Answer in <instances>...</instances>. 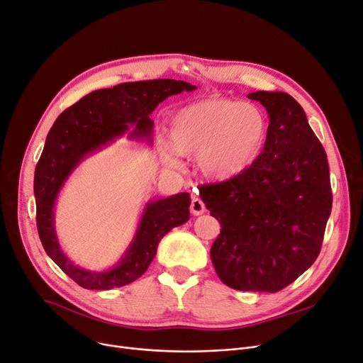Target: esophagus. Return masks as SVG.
Returning a JSON list of instances; mask_svg holds the SVG:
<instances>
[{
	"instance_id": "obj_1",
	"label": "esophagus",
	"mask_w": 363,
	"mask_h": 363,
	"mask_svg": "<svg viewBox=\"0 0 363 363\" xmlns=\"http://www.w3.org/2000/svg\"><path fill=\"white\" fill-rule=\"evenodd\" d=\"M204 209H206V208H204V203L199 197H194L191 200V212H193V215L199 216V215H201L204 212Z\"/></svg>"
}]
</instances>
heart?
I'll list each match as a JSON object with an SVG mask.
<instances>
[{
  "instance_id": "b5f03b06",
  "label": "heart",
  "mask_w": 363,
  "mask_h": 363,
  "mask_svg": "<svg viewBox=\"0 0 363 363\" xmlns=\"http://www.w3.org/2000/svg\"><path fill=\"white\" fill-rule=\"evenodd\" d=\"M267 135L269 120L258 105L220 96L181 108L169 124L172 150L196 157L199 170L213 181L242 175L261 155Z\"/></svg>"
}]
</instances>
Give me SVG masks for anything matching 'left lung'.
<instances>
[{
    "mask_svg": "<svg viewBox=\"0 0 363 363\" xmlns=\"http://www.w3.org/2000/svg\"><path fill=\"white\" fill-rule=\"evenodd\" d=\"M269 113L265 147L233 179L200 186L220 223L211 258L218 277L238 291L277 292L316 261L333 209L326 152L303 106L285 91H255Z\"/></svg>",
    "mask_w": 363,
    "mask_h": 363,
    "instance_id": "left-lung-1",
    "label": "left lung"
}]
</instances>
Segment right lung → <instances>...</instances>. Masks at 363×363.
<instances>
[{
    "label": "right lung",
    "mask_w": 363,
    "mask_h": 363,
    "mask_svg": "<svg viewBox=\"0 0 363 363\" xmlns=\"http://www.w3.org/2000/svg\"><path fill=\"white\" fill-rule=\"evenodd\" d=\"M194 89L197 87L190 83L170 78L121 83L89 93L65 109L52 125L35 167L37 228L45 254L82 288L106 291L129 285L143 276L163 235L190 219L191 199L188 193H179L148 201L135 238L120 261L109 270L90 272L71 262L57 240L55 203L62 185L87 154L117 138L129 133L130 139H150L154 125L150 114L155 106L172 94Z\"/></svg>",
    "instance_id": "1"
}]
</instances>
